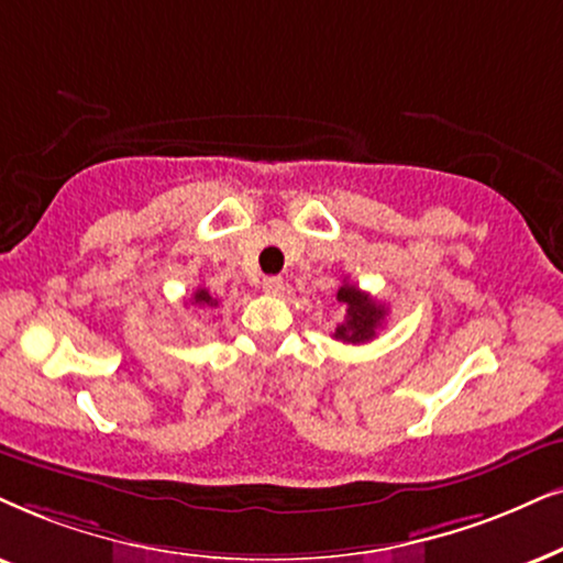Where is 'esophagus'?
Masks as SVG:
<instances>
[{"mask_svg":"<svg viewBox=\"0 0 563 563\" xmlns=\"http://www.w3.org/2000/svg\"><path fill=\"white\" fill-rule=\"evenodd\" d=\"M262 288H265V294H269V296H280L283 288H286V283H283V277L269 275L262 280Z\"/></svg>","mask_w":563,"mask_h":563,"instance_id":"1","label":"esophagus"}]
</instances>
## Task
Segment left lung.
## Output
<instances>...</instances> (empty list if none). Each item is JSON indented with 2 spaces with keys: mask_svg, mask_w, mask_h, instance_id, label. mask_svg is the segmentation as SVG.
Here are the masks:
<instances>
[{
  "mask_svg": "<svg viewBox=\"0 0 563 563\" xmlns=\"http://www.w3.org/2000/svg\"><path fill=\"white\" fill-rule=\"evenodd\" d=\"M338 301L347 306V317L343 324H338L334 338L353 345L368 343L376 330H379L384 317H387V309L382 303H376L364 290L351 286V283H343V288L338 290Z\"/></svg>",
  "mask_w": 563,
  "mask_h": 563,
  "instance_id": "1",
  "label": "left lung"
}]
</instances>
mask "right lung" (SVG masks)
<instances>
[{
  "label": "right lung",
  "mask_w": 563,
  "mask_h": 563,
  "mask_svg": "<svg viewBox=\"0 0 563 563\" xmlns=\"http://www.w3.org/2000/svg\"><path fill=\"white\" fill-rule=\"evenodd\" d=\"M191 303H197V306H218V298H212L208 288H197L195 296H191Z\"/></svg>",
  "instance_id": "right-lung-1"
}]
</instances>
